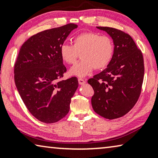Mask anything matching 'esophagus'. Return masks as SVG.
Returning <instances> with one entry per match:
<instances>
[{
    "label": "esophagus",
    "mask_w": 158,
    "mask_h": 158,
    "mask_svg": "<svg viewBox=\"0 0 158 158\" xmlns=\"http://www.w3.org/2000/svg\"><path fill=\"white\" fill-rule=\"evenodd\" d=\"M78 81H79V84H80V85H83V84L86 83L85 80H84V79H81V78L78 79Z\"/></svg>",
    "instance_id": "34e87169"
}]
</instances>
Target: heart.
I'll return each instance as SVG.
<instances>
[{
	"label": "heart",
	"instance_id": "heart-1",
	"mask_svg": "<svg viewBox=\"0 0 158 158\" xmlns=\"http://www.w3.org/2000/svg\"><path fill=\"white\" fill-rule=\"evenodd\" d=\"M114 52V42L107 35H101L95 32H84L73 39V45L63 44L59 53L65 63H76L79 54L81 61L72 66L69 74L84 77L94 69L97 70L106 68L112 61Z\"/></svg>",
	"mask_w": 158,
	"mask_h": 158
}]
</instances>
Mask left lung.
Masks as SVG:
<instances>
[{
  "label": "left lung",
  "instance_id": "obj_1",
  "mask_svg": "<svg viewBox=\"0 0 158 158\" xmlns=\"http://www.w3.org/2000/svg\"><path fill=\"white\" fill-rule=\"evenodd\" d=\"M110 35L114 45L113 58L105 69L88 80L94 94L93 110L106 119L125 115L136 104L144 79V60L130 35L110 27L97 26Z\"/></svg>",
  "mask_w": 158,
  "mask_h": 158
}]
</instances>
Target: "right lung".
<instances>
[{
  "instance_id": "obj_1",
  "label": "right lung",
  "mask_w": 158,
  "mask_h": 158,
  "mask_svg": "<svg viewBox=\"0 0 158 158\" xmlns=\"http://www.w3.org/2000/svg\"><path fill=\"white\" fill-rule=\"evenodd\" d=\"M77 26L69 23L32 35L24 42L14 66L15 84L31 114L44 123L64 118L79 86L77 77L61 80L66 68L59 48Z\"/></svg>"
}]
</instances>
